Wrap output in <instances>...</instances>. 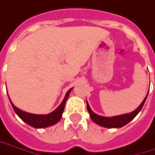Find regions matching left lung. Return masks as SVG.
<instances>
[{
    "instance_id": "left-lung-1",
    "label": "left lung",
    "mask_w": 155,
    "mask_h": 155,
    "mask_svg": "<svg viewBox=\"0 0 155 155\" xmlns=\"http://www.w3.org/2000/svg\"><path fill=\"white\" fill-rule=\"evenodd\" d=\"M147 96L144 98L143 101L140 103V105L138 107L134 110L131 113L128 114H120V115H115V116H112V117H107V116H102V115H99L97 114H95L94 112L90 108V106L88 104V102L87 101V111L89 113L91 120L95 123V124L99 125L101 127H108V128H119L125 125H127L129 121H131L138 114L140 111L141 110L143 105H144L145 101L147 100Z\"/></svg>"
}]
</instances>
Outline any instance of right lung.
<instances>
[{"instance_id": "add662e5", "label": "right lung", "mask_w": 155, "mask_h": 155, "mask_svg": "<svg viewBox=\"0 0 155 155\" xmlns=\"http://www.w3.org/2000/svg\"><path fill=\"white\" fill-rule=\"evenodd\" d=\"M72 89H73V87L67 92L62 102L60 104L57 108L53 112L49 113V114H31V113L22 111L14 105V103L11 101L9 96H8V98H9L10 103L15 112V114L23 120L25 123H27L33 127H35V128H45V127H51V126L56 124L61 120L63 111H64L65 103H66L68 98L69 96V94H70Z\"/></svg>"}]
</instances>
